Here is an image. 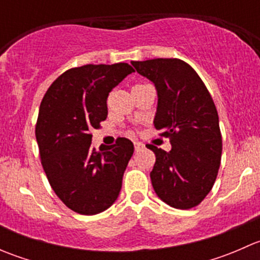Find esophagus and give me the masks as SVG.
<instances>
[{
  "instance_id": "34e87169",
  "label": "esophagus",
  "mask_w": 260,
  "mask_h": 260,
  "mask_svg": "<svg viewBox=\"0 0 260 260\" xmlns=\"http://www.w3.org/2000/svg\"><path fill=\"white\" fill-rule=\"evenodd\" d=\"M145 148V145H143L142 142H135V149L136 151H141V149Z\"/></svg>"
}]
</instances>
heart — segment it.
Listing matches in <instances>:
<instances>
[{
	"instance_id": "1",
	"label": "heart",
	"mask_w": 260,
	"mask_h": 260,
	"mask_svg": "<svg viewBox=\"0 0 260 260\" xmlns=\"http://www.w3.org/2000/svg\"><path fill=\"white\" fill-rule=\"evenodd\" d=\"M136 86H141V85H140V84H138V85H135V86H133V88H136Z\"/></svg>"
}]
</instances>
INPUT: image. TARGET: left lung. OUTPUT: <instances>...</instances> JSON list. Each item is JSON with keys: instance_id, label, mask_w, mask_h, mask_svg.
<instances>
[{"instance_id": "1", "label": "left lung", "mask_w": 260, "mask_h": 260, "mask_svg": "<svg viewBox=\"0 0 260 260\" xmlns=\"http://www.w3.org/2000/svg\"><path fill=\"white\" fill-rule=\"evenodd\" d=\"M138 74L154 84L158 96L153 124L170 137L171 151L156 146L151 171L154 192L167 205L191 209L214 186L221 159L219 115L198 73L180 59L132 61Z\"/></svg>"}]
</instances>
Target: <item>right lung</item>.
<instances>
[{
	"instance_id": "1",
	"label": "right lung",
	"mask_w": 260,
	"mask_h": 260,
	"mask_svg": "<svg viewBox=\"0 0 260 260\" xmlns=\"http://www.w3.org/2000/svg\"><path fill=\"white\" fill-rule=\"evenodd\" d=\"M127 62L73 68L44 95L35 135L50 186L73 211L95 215L117 200L135 147L127 138L91 147L90 131L108 115L107 98L128 74Z\"/></svg>"
}]
</instances>
